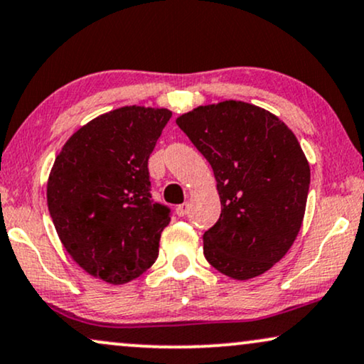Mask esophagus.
I'll list each match as a JSON object with an SVG mask.
<instances>
[{
	"mask_svg": "<svg viewBox=\"0 0 364 364\" xmlns=\"http://www.w3.org/2000/svg\"><path fill=\"white\" fill-rule=\"evenodd\" d=\"M188 213V203H183V205L176 206V215L178 216H186Z\"/></svg>",
	"mask_w": 364,
	"mask_h": 364,
	"instance_id": "obj_1",
	"label": "esophagus"
}]
</instances>
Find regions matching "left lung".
<instances>
[{
  "instance_id": "obj_1",
  "label": "left lung",
  "mask_w": 364,
  "mask_h": 364,
  "mask_svg": "<svg viewBox=\"0 0 364 364\" xmlns=\"http://www.w3.org/2000/svg\"><path fill=\"white\" fill-rule=\"evenodd\" d=\"M176 123L216 178L221 215L203 236L208 263L238 281L266 273L293 246L306 210L309 163L296 136L268 109L236 100Z\"/></svg>"
}]
</instances>
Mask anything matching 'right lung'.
I'll list each match as a JSON object with an SVG mask.
<instances>
[{
  "mask_svg": "<svg viewBox=\"0 0 364 364\" xmlns=\"http://www.w3.org/2000/svg\"><path fill=\"white\" fill-rule=\"evenodd\" d=\"M171 111L121 106L68 138L48 176L53 225L71 259L109 284L151 268L169 210L149 195L148 159Z\"/></svg>",
  "mask_w": 364,
  "mask_h": 364,
  "instance_id": "1",
  "label": "right lung"
}]
</instances>
